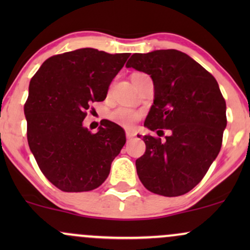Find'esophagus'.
Listing matches in <instances>:
<instances>
[{
	"label": "esophagus",
	"instance_id": "obj_1",
	"mask_svg": "<svg viewBox=\"0 0 250 250\" xmlns=\"http://www.w3.org/2000/svg\"><path fill=\"white\" fill-rule=\"evenodd\" d=\"M125 136H127L128 140L133 139V137L135 136V134L133 133V131H125Z\"/></svg>",
	"mask_w": 250,
	"mask_h": 250
}]
</instances>
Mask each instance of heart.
I'll use <instances>...</instances> for the list:
<instances>
[{
	"mask_svg": "<svg viewBox=\"0 0 250 250\" xmlns=\"http://www.w3.org/2000/svg\"><path fill=\"white\" fill-rule=\"evenodd\" d=\"M140 113L128 107H120L109 114V119L122 127L130 128L139 120Z\"/></svg>",
	"mask_w": 250,
	"mask_h": 250,
	"instance_id": "b5f03b06",
	"label": "heart"
}]
</instances>
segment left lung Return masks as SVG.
Segmentation results:
<instances>
[{"label": "left lung", "mask_w": 250, "mask_h": 250, "mask_svg": "<svg viewBox=\"0 0 250 250\" xmlns=\"http://www.w3.org/2000/svg\"><path fill=\"white\" fill-rule=\"evenodd\" d=\"M127 68L150 75L154 103L145 127L168 129L165 141L145 135L136 160L139 179L151 193L173 197L191 190L220 153L227 125L226 101L217 81L190 56L175 49L131 55Z\"/></svg>", "instance_id": "1"}]
</instances>
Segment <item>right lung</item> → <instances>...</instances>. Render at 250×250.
Here are the masks:
<instances>
[{
    "mask_svg": "<svg viewBox=\"0 0 250 250\" xmlns=\"http://www.w3.org/2000/svg\"><path fill=\"white\" fill-rule=\"evenodd\" d=\"M129 56L82 48L49 57L31 79L24 104L28 145L44 176L63 191L100 187L125 146L119 125L105 120L91 134L83 120L91 102L105 99Z\"/></svg>",
    "mask_w": 250,
    "mask_h": 250,
    "instance_id": "obj_1",
    "label": "right lung"
}]
</instances>
